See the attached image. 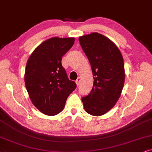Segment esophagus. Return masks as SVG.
I'll return each instance as SVG.
<instances>
[{
    "label": "esophagus",
    "instance_id": "34e87169",
    "mask_svg": "<svg viewBox=\"0 0 152 152\" xmlns=\"http://www.w3.org/2000/svg\"><path fill=\"white\" fill-rule=\"evenodd\" d=\"M80 83V78L78 77L76 80V85H77V86H79Z\"/></svg>",
    "mask_w": 152,
    "mask_h": 152
}]
</instances>
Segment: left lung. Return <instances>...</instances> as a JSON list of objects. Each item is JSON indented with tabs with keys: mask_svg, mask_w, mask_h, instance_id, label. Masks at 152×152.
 <instances>
[{
	"mask_svg": "<svg viewBox=\"0 0 152 152\" xmlns=\"http://www.w3.org/2000/svg\"><path fill=\"white\" fill-rule=\"evenodd\" d=\"M91 64L94 83L90 94L82 97L86 111L94 116L108 112L120 98L125 74L122 54L113 42L97 32L78 38Z\"/></svg>",
	"mask_w": 152,
	"mask_h": 152,
	"instance_id": "8db88e82",
	"label": "left lung"
}]
</instances>
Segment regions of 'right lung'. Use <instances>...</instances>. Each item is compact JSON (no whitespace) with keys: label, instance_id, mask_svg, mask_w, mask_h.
Listing matches in <instances>:
<instances>
[{"label":"right lung","instance_id":"1","mask_svg":"<svg viewBox=\"0 0 152 152\" xmlns=\"http://www.w3.org/2000/svg\"><path fill=\"white\" fill-rule=\"evenodd\" d=\"M74 43L72 37L50 38L36 48L26 64V90L32 104L46 115L61 112L69 95L76 88L61 62Z\"/></svg>","mask_w":152,"mask_h":152}]
</instances>
